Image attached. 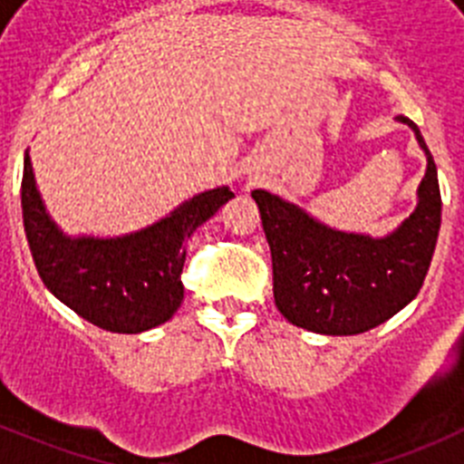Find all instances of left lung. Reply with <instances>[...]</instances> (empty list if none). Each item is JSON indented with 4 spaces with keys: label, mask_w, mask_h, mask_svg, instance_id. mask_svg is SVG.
Segmentation results:
<instances>
[{
    "label": "left lung",
    "mask_w": 464,
    "mask_h": 464,
    "mask_svg": "<svg viewBox=\"0 0 464 464\" xmlns=\"http://www.w3.org/2000/svg\"><path fill=\"white\" fill-rule=\"evenodd\" d=\"M397 121L413 130L428 169L416 208L391 235L342 232L278 195L251 192L272 251L274 302L293 325L334 337L360 334L404 309L423 285L440 237V181L416 122Z\"/></svg>",
    "instance_id": "8db88e82"
}]
</instances>
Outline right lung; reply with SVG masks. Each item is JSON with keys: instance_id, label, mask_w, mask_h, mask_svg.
Returning <instances> with one entry per match:
<instances>
[{"instance_id": "add662e5", "label": "right lung", "mask_w": 464, "mask_h": 464, "mask_svg": "<svg viewBox=\"0 0 464 464\" xmlns=\"http://www.w3.org/2000/svg\"><path fill=\"white\" fill-rule=\"evenodd\" d=\"M235 192H199L149 227L122 237H69L48 216L24 153L23 223L36 272L60 302L92 325L139 334L162 325L183 302L186 239Z\"/></svg>"}]
</instances>
